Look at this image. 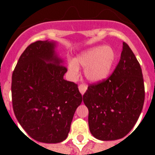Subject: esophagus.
Returning <instances> with one entry per match:
<instances>
[{
    "mask_svg": "<svg viewBox=\"0 0 155 155\" xmlns=\"http://www.w3.org/2000/svg\"><path fill=\"white\" fill-rule=\"evenodd\" d=\"M87 88V86L84 84H81L79 85V90H80V92L81 94H84V92H86V90Z\"/></svg>",
    "mask_w": 155,
    "mask_h": 155,
    "instance_id": "esophagus-1",
    "label": "esophagus"
}]
</instances>
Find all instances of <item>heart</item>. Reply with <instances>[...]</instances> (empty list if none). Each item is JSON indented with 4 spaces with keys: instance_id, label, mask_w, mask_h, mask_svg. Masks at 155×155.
Returning <instances> with one entry per match:
<instances>
[{
    "instance_id": "obj_1",
    "label": "heart",
    "mask_w": 155,
    "mask_h": 155,
    "mask_svg": "<svg viewBox=\"0 0 155 155\" xmlns=\"http://www.w3.org/2000/svg\"><path fill=\"white\" fill-rule=\"evenodd\" d=\"M117 54L113 47L109 46L96 47L83 52L68 63L69 70L77 74L81 66L85 69V75L92 82H100L105 80L110 74L115 63Z\"/></svg>"
}]
</instances>
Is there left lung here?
I'll return each instance as SVG.
<instances>
[{
    "instance_id": "obj_1",
    "label": "left lung",
    "mask_w": 155,
    "mask_h": 155,
    "mask_svg": "<svg viewBox=\"0 0 155 155\" xmlns=\"http://www.w3.org/2000/svg\"><path fill=\"white\" fill-rule=\"evenodd\" d=\"M83 97L88 108L90 132L96 138L112 141L130 133L142 113L145 87L141 66L127 43L123 42L112 75L90 84Z\"/></svg>"
}]
</instances>
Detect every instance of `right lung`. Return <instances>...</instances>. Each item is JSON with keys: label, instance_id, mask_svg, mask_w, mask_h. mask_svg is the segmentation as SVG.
<instances>
[{"label": "right lung", "instance_id": "1", "mask_svg": "<svg viewBox=\"0 0 155 155\" xmlns=\"http://www.w3.org/2000/svg\"><path fill=\"white\" fill-rule=\"evenodd\" d=\"M55 42L37 41L18 59L12 75L16 118L38 142L58 143L67 138L76 108L84 97L78 85L67 81V68L54 52Z\"/></svg>", "mask_w": 155, "mask_h": 155}]
</instances>
